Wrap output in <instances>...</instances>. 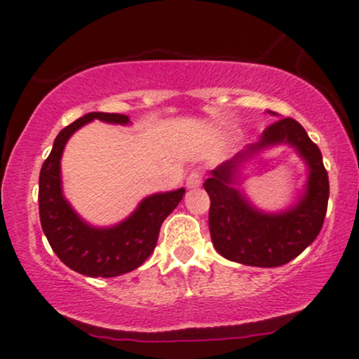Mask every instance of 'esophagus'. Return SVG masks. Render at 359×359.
Returning a JSON list of instances; mask_svg holds the SVG:
<instances>
[{
	"label": "esophagus",
	"instance_id": "1",
	"mask_svg": "<svg viewBox=\"0 0 359 359\" xmlns=\"http://www.w3.org/2000/svg\"><path fill=\"white\" fill-rule=\"evenodd\" d=\"M201 182H202V172L198 170V168H194V170H191V174H189L187 179H185V184H187L189 189L198 187Z\"/></svg>",
	"mask_w": 359,
	"mask_h": 359
}]
</instances>
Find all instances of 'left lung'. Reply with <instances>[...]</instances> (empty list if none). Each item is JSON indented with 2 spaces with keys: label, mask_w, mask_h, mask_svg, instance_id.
<instances>
[{
  "label": "left lung",
  "mask_w": 359,
  "mask_h": 359,
  "mask_svg": "<svg viewBox=\"0 0 359 359\" xmlns=\"http://www.w3.org/2000/svg\"><path fill=\"white\" fill-rule=\"evenodd\" d=\"M279 143L295 147L309 163L310 177L296 206L279 215H266L250 206L235 184L244 161ZM204 189L210 197L209 229L215 250L229 261L256 267H278L299 256L321 231L330 198L321 150L294 118L269 125L259 142L210 170Z\"/></svg>",
  "instance_id": "1"
}]
</instances>
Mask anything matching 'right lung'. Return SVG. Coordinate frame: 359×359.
Listing matches in <instances>:
<instances>
[{"mask_svg":"<svg viewBox=\"0 0 359 359\" xmlns=\"http://www.w3.org/2000/svg\"><path fill=\"white\" fill-rule=\"evenodd\" d=\"M95 118L120 125L130 122L122 114L92 111L56 135L40 172V221L51 249L65 266L90 278H115L137 269L154 252L162 222L179 205L185 191L179 189L145 197L130 217L114 227L86 224L63 197L60 161L68 138Z\"/></svg>","mask_w":359,"mask_h":359,"instance_id":"obj_1","label":"right lung"}]
</instances>
